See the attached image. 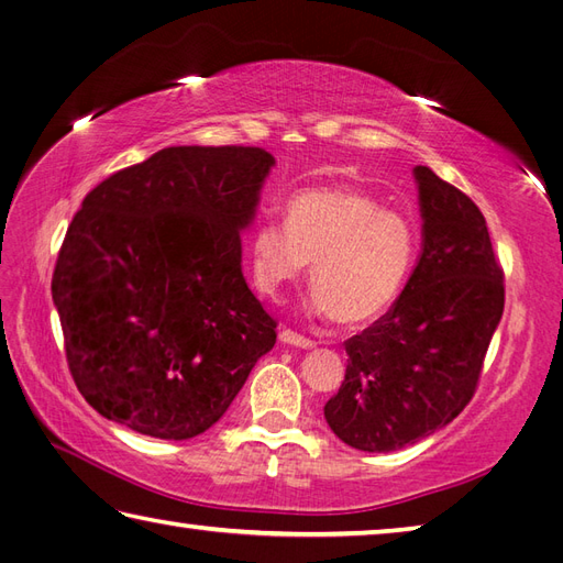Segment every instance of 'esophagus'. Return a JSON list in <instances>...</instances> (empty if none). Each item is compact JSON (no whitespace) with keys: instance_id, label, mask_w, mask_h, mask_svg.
<instances>
[{"instance_id":"34e87169","label":"esophagus","mask_w":563,"mask_h":563,"mask_svg":"<svg viewBox=\"0 0 563 563\" xmlns=\"http://www.w3.org/2000/svg\"><path fill=\"white\" fill-rule=\"evenodd\" d=\"M278 338H280V343H285V345H292V347H302V350L313 347V341H309V338L299 335V333H295V331H290V329H283Z\"/></svg>"}]
</instances>
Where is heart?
I'll return each instance as SVG.
<instances>
[{"instance_id":"obj_1","label":"heart","mask_w":563,"mask_h":563,"mask_svg":"<svg viewBox=\"0 0 563 563\" xmlns=\"http://www.w3.org/2000/svg\"><path fill=\"white\" fill-rule=\"evenodd\" d=\"M415 252L412 220L352 187L295 194L287 222H258L250 242L261 292L280 297L285 285L307 276L313 261V311L350 325L369 323L394 307Z\"/></svg>"}]
</instances>
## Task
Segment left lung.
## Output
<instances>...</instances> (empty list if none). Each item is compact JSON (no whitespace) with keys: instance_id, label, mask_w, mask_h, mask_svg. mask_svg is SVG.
Segmentation results:
<instances>
[{"instance_id":"obj_1","label":"left lung","mask_w":563,"mask_h":563,"mask_svg":"<svg viewBox=\"0 0 563 563\" xmlns=\"http://www.w3.org/2000/svg\"><path fill=\"white\" fill-rule=\"evenodd\" d=\"M412 173L422 254L390 311L345 341V382L323 408L338 439L369 453L410 446L463 412L504 313L485 216L429 167Z\"/></svg>"}]
</instances>
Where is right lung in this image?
Returning <instances> with one entry per match:
<instances>
[{
  "mask_svg": "<svg viewBox=\"0 0 563 563\" xmlns=\"http://www.w3.org/2000/svg\"><path fill=\"white\" fill-rule=\"evenodd\" d=\"M273 165L264 148L169 146L86 196L52 299L76 388L102 417L155 439L199 437L276 345L240 238Z\"/></svg>",
  "mask_w": 563,
  "mask_h": 563,
  "instance_id": "add662e5",
  "label": "right lung"
}]
</instances>
